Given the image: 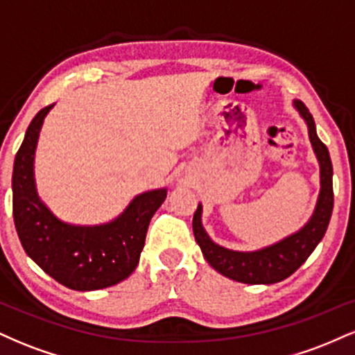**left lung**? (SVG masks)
<instances>
[{"label":"left lung","instance_id":"1","mask_svg":"<svg viewBox=\"0 0 355 355\" xmlns=\"http://www.w3.org/2000/svg\"><path fill=\"white\" fill-rule=\"evenodd\" d=\"M294 107L304 118L309 130V140L320 166V191L312 217L295 234L288 235L272 245L252 252L230 250L209 237L202 225V203H198L193 214V235L202 248V254L218 274L242 284H277L291 277L299 268L313 248L319 245L327 230L334 209L332 190V162L327 146L319 140L315 123L307 107L300 100H294Z\"/></svg>","mask_w":355,"mask_h":355}]
</instances>
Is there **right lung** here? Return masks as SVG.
<instances>
[{
    "label": "right lung",
    "mask_w": 355,
    "mask_h": 355,
    "mask_svg": "<svg viewBox=\"0 0 355 355\" xmlns=\"http://www.w3.org/2000/svg\"><path fill=\"white\" fill-rule=\"evenodd\" d=\"M51 108L53 105L36 113L15 157L16 232L28 257L64 287L80 292L112 287L137 268L150 220L165 202L166 189L137 195L116 218L100 225L60 220L42 202L35 182L36 145Z\"/></svg>",
    "instance_id": "right-lung-1"
}]
</instances>
